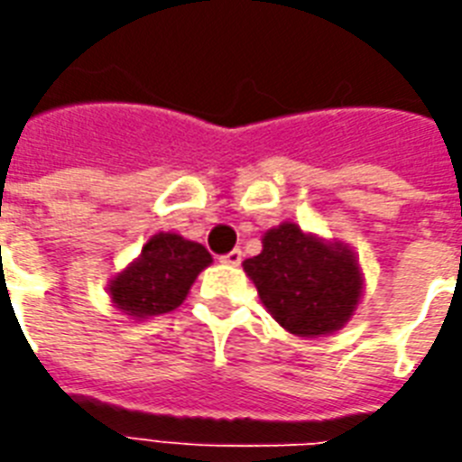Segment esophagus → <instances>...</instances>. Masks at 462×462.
I'll return each mask as SVG.
<instances>
[{
	"mask_svg": "<svg viewBox=\"0 0 462 462\" xmlns=\"http://www.w3.org/2000/svg\"><path fill=\"white\" fill-rule=\"evenodd\" d=\"M220 263H225V266H239V263H242V252H239V249H232L230 254L220 256Z\"/></svg>",
	"mask_w": 462,
	"mask_h": 462,
	"instance_id": "obj_1",
	"label": "esophagus"
}]
</instances>
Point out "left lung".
I'll use <instances>...</instances> for the list:
<instances>
[{
	"label": "left lung",
	"mask_w": 462,
	"mask_h": 462,
	"mask_svg": "<svg viewBox=\"0 0 462 462\" xmlns=\"http://www.w3.org/2000/svg\"><path fill=\"white\" fill-rule=\"evenodd\" d=\"M261 246L259 256L242 266L282 328L300 337H321L355 316L365 295V273L352 246L304 232L290 220L263 232Z\"/></svg>",
	"instance_id": "left-lung-1"
}]
</instances>
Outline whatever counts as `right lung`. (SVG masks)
I'll list each match as a JSON object with an SVG mask.
<instances>
[{
	"label": "right lung",
	"mask_w": 462,
	"mask_h": 462,
	"mask_svg": "<svg viewBox=\"0 0 462 462\" xmlns=\"http://www.w3.org/2000/svg\"><path fill=\"white\" fill-rule=\"evenodd\" d=\"M213 263L206 246L177 232H155L136 259L112 275L107 295L134 321L167 314L187 300L203 268Z\"/></svg>",
	"instance_id": "right-lung-1"
}]
</instances>
